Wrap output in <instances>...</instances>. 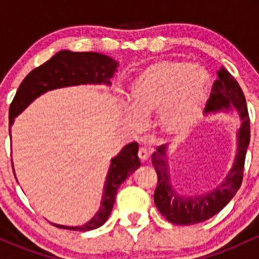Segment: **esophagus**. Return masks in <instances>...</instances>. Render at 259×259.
<instances>
[{"instance_id": "1", "label": "esophagus", "mask_w": 259, "mask_h": 259, "mask_svg": "<svg viewBox=\"0 0 259 259\" xmlns=\"http://www.w3.org/2000/svg\"><path fill=\"white\" fill-rule=\"evenodd\" d=\"M138 156H139V158L141 159V162H146V160L148 159V157H150V153H148V151L146 150V148L141 147L139 150Z\"/></svg>"}]
</instances>
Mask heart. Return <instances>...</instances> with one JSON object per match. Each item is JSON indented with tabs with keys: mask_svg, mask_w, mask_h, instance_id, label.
<instances>
[{
	"mask_svg": "<svg viewBox=\"0 0 259 259\" xmlns=\"http://www.w3.org/2000/svg\"><path fill=\"white\" fill-rule=\"evenodd\" d=\"M209 75L186 61H162L147 68L133 86V102H123L124 118L142 130L147 115L158 112L160 130L181 136L194 126L207 97Z\"/></svg>",
	"mask_w": 259,
	"mask_h": 259,
	"instance_id": "1",
	"label": "heart"
}]
</instances>
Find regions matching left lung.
<instances>
[{"mask_svg": "<svg viewBox=\"0 0 259 259\" xmlns=\"http://www.w3.org/2000/svg\"><path fill=\"white\" fill-rule=\"evenodd\" d=\"M217 75L218 79L213 84L204 114L236 111L241 118V124L236 133V154L225 179L204 194H183L178 191L171 181L167 146L162 145L157 147L152 154V164L158 177L154 204L160 214L177 225L197 224L214 217L233 200L242 183L243 165L249 144V118L246 99L239 82L224 67H221Z\"/></svg>", "mask_w": 259, "mask_h": 259, "instance_id": "obj_1", "label": "left lung"}]
</instances>
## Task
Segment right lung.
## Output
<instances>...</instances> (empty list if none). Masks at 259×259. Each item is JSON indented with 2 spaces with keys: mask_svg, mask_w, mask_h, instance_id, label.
<instances>
[{
  "mask_svg": "<svg viewBox=\"0 0 259 259\" xmlns=\"http://www.w3.org/2000/svg\"><path fill=\"white\" fill-rule=\"evenodd\" d=\"M117 68L118 62L102 53L72 52L68 50L57 52L46 63L31 70L18 88L10 107V136H12L11 127L14 123V118L41 95L69 86L88 84L111 86V79L118 70ZM138 151L139 145L136 142H130L111 159L99 210L90 221L78 227H68L55 223L52 224L57 228L74 231H90L102 227L111 215L119 186L141 165Z\"/></svg>",
  "mask_w": 259,
  "mask_h": 259,
  "instance_id": "obj_1",
  "label": "right lung"
}]
</instances>
